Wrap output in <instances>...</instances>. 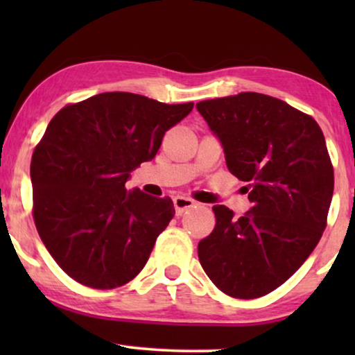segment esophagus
I'll list each match as a JSON object with an SVG mask.
<instances>
[{"instance_id":"obj_1","label":"esophagus","mask_w":355,"mask_h":355,"mask_svg":"<svg viewBox=\"0 0 355 355\" xmlns=\"http://www.w3.org/2000/svg\"><path fill=\"white\" fill-rule=\"evenodd\" d=\"M173 202H174V208H176L178 215H182V213L186 211L187 208H191V207L196 205V200H192L191 197H182V196L174 197Z\"/></svg>"}]
</instances>
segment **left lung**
<instances>
[{"label": "left lung", "mask_w": 355, "mask_h": 355, "mask_svg": "<svg viewBox=\"0 0 355 355\" xmlns=\"http://www.w3.org/2000/svg\"><path fill=\"white\" fill-rule=\"evenodd\" d=\"M197 110L252 202L241 218L213 207L216 225L198 242V260L225 294L261 297L300 268L327 226L334 174L324 135L313 118L255 92L198 101Z\"/></svg>", "instance_id": "8db88e82"}]
</instances>
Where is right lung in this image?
<instances>
[{
	"instance_id": "add662e5",
	"label": "right lung",
	"mask_w": 355,
	"mask_h": 355,
	"mask_svg": "<svg viewBox=\"0 0 355 355\" xmlns=\"http://www.w3.org/2000/svg\"><path fill=\"white\" fill-rule=\"evenodd\" d=\"M192 108L106 92L64 106L50 121L32 155L33 220L48 252L77 283L118 288L147 263L174 205L169 197L128 191L125 182Z\"/></svg>"
}]
</instances>
